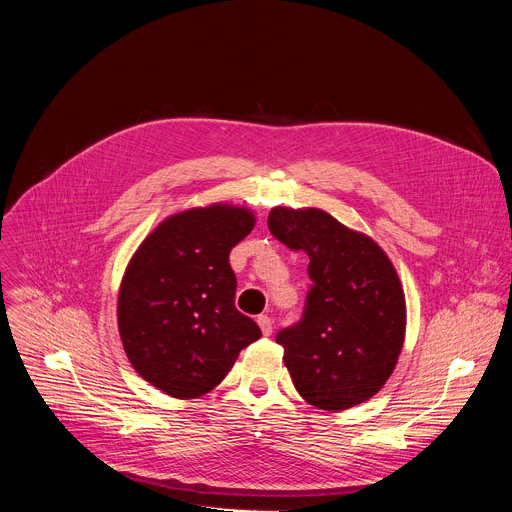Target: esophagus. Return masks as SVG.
<instances>
[{
	"label": "esophagus",
	"instance_id": "1",
	"mask_svg": "<svg viewBox=\"0 0 512 512\" xmlns=\"http://www.w3.org/2000/svg\"><path fill=\"white\" fill-rule=\"evenodd\" d=\"M257 324H259L263 336H269V334L273 332V320H271L267 314H261V316L257 318Z\"/></svg>",
	"mask_w": 512,
	"mask_h": 512
}]
</instances>
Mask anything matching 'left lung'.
Masks as SVG:
<instances>
[{
	"label": "left lung",
	"instance_id": "1",
	"mask_svg": "<svg viewBox=\"0 0 512 512\" xmlns=\"http://www.w3.org/2000/svg\"><path fill=\"white\" fill-rule=\"evenodd\" d=\"M269 231L306 251L312 287L302 320L277 334L298 393L324 411L369 401L393 375L407 306L389 255L320 208L273 206Z\"/></svg>",
	"mask_w": 512,
	"mask_h": 512
}]
</instances>
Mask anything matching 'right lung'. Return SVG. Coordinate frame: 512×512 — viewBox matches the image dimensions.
Listing matches in <instances>:
<instances>
[{"label":"right lung","mask_w":512,"mask_h":512,"mask_svg":"<svg viewBox=\"0 0 512 512\" xmlns=\"http://www.w3.org/2000/svg\"><path fill=\"white\" fill-rule=\"evenodd\" d=\"M247 206L212 202L166 216L131 255L117 326L135 373L174 399L221 383L259 326L235 308L231 249L255 227Z\"/></svg>","instance_id":"1"}]
</instances>
